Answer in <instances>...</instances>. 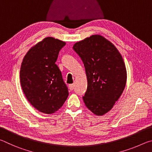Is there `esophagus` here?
Segmentation results:
<instances>
[{"label":"esophagus","instance_id":"34e87169","mask_svg":"<svg viewBox=\"0 0 152 152\" xmlns=\"http://www.w3.org/2000/svg\"><path fill=\"white\" fill-rule=\"evenodd\" d=\"M74 88V84H70L69 85V89L70 90V91H72Z\"/></svg>","mask_w":152,"mask_h":152}]
</instances>
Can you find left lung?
Listing matches in <instances>:
<instances>
[{
    "label": "left lung",
    "mask_w": 152,
    "mask_h": 152,
    "mask_svg": "<svg viewBox=\"0 0 152 152\" xmlns=\"http://www.w3.org/2000/svg\"><path fill=\"white\" fill-rule=\"evenodd\" d=\"M73 49L85 68L88 86L82 97L84 104L94 115L102 116L112 109L124 91V61L116 47L100 35L76 43Z\"/></svg>",
    "instance_id": "obj_1"
}]
</instances>
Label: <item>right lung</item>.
<instances>
[{
  "label": "right lung",
  "mask_w": 152,
  "mask_h": 152,
  "mask_svg": "<svg viewBox=\"0 0 152 152\" xmlns=\"http://www.w3.org/2000/svg\"><path fill=\"white\" fill-rule=\"evenodd\" d=\"M65 45L60 39L46 37L28 51L20 66V81L25 96L33 107L45 114L57 111L69 94L56 64Z\"/></svg>",
  "instance_id": "right-lung-1"
}]
</instances>
